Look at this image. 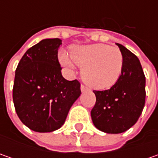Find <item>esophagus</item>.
<instances>
[{"mask_svg":"<svg viewBox=\"0 0 158 158\" xmlns=\"http://www.w3.org/2000/svg\"><path fill=\"white\" fill-rule=\"evenodd\" d=\"M81 90H82V91H86V90H88V88H87L85 85L81 84Z\"/></svg>","mask_w":158,"mask_h":158,"instance_id":"34e87169","label":"esophagus"}]
</instances>
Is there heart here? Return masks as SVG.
Wrapping results in <instances>:
<instances>
[{"label":"heart","mask_w":158,"mask_h":158,"mask_svg":"<svg viewBox=\"0 0 158 158\" xmlns=\"http://www.w3.org/2000/svg\"><path fill=\"white\" fill-rule=\"evenodd\" d=\"M62 63L74 69L82 67V77L90 87L98 89L111 88L122 74L124 58L120 50L106 44L76 46L72 56L60 54Z\"/></svg>","instance_id":"obj_1"}]
</instances>
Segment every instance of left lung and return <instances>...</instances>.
<instances>
[{"mask_svg": "<svg viewBox=\"0 0 158 158\" xmlns=\"http://www.w3.org/2000/svg\"><path fill=\"white\" fill-rule=\"evenodd\" d=\"M122 74L111 89L93 90L96 104L90 115L95 127L107 134L123 133L135 124L145 105V76L139 59L120 44Z\"/></svg>", "mask_w": 158, "mask_h": 158, "instance_id": "1", "label": "left lung"}]
</instances>
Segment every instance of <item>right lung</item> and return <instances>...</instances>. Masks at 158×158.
<instances>
[{
    "label": "right lung",
    "mask_w": 158,
    "mask_h": 158,
    "mask_svg": "<svg viewBox=\"0 0 158 158\" xmlns=\"http://www.w3.org/2000/svg\"><path fill=\"white\" fill-rule=\"evenodd\" d=\"M60 39H47L29 48L15 69L13 102L20 120L30 129L47 133L64 124L81 94L78 80L61 75L58 60Z\"/></svg>",
    "instance_id": "1"
}]
</instances>
